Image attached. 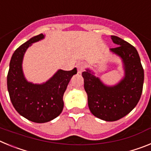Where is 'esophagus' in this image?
I'll return each instance as SVG.
<instances>
[{
  "mask_svg": "<svg viewBox=\"0 0 151 151\" xmlns=\"http://www.w3.org/2000/svg\"><path fill=\"white\" fill-rule=\"evenodd\" d=\"M76 67L77 69H78V73H82V71H83L84 67H85V65H84L83 63H78L76 64Z\"/></svg>",
  "mask_w": 151,
  "mask_h": 151,
  "instance_id": "34e87169",
  "label": "esophagus"
}]
</instances>
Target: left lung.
Returning a JSON list of instances; mask_svg holds the SVG:
<instances>
[{
    "label": "left lung",
    "instance_id": "8db88e82",
    "mask_svg": "<svg viewBox=\"0 0 151 151\" xmlns=\"http://www.w3.org/2000/svg\"><path fill=\"white\" fill-rule=\"evenodd\" d=\"M111 39L119 45L110 50L122 58L125 77L117 85L107 86L88 69L82 73L90 111L107 122L120 119L135 107L141 98L145 76L135 47L117 36L111 35Z\"/></svg>",
    "mask_w": 151,
    "mask_h": 151
}]
</instances>
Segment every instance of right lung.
I'll use <instances>...</instances> for the list:
<instances>
[{
    "label": "right lung",
    "mask_w": 151,
    "mask_h": 151,
    "mask_svg": "<svg viewBox=\"0 0 151 151\" xmlns=\"http://www.w3.org/2000/svg\"><path fill=\"white\" fill-rule=\"evenodd\" d=\"M44 38L45 35L40 34L19 47L12 56L7 74V89L12 104L21 116L37 123L49 122L60 114L64 92L73 75L77 73L76 68L70 71L59 69L45 83L28 82L22 73L23 56L32 44Z\"/></svg>",
    "instance_id": "add662e5"
}]
</instances>
